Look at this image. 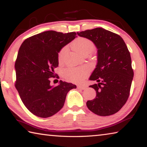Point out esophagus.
Wrapping results in <instances>:
<instances>
[{"label":"esophagus","mask_w":147,"mask_h":147,"mask_svg":"<svg viewBox=\"0 0 147 147\" xmlns=\"http://www.w3.org/2000/svg\"><path fill=\"white\" fill-rule=\"evenodd\" d=\"M87 88H88V86H86V85H80V86H78V89H82V90H84V89H86Z\"/></svg>","instance_id":"1"}]
</instances>
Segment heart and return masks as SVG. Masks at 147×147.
<instances>
[{
  "label": "heart",
  "instance_id": "obj_1",
  "mask_svg": "<svg viewBox=\"0 0 147 147\" xmlns=\"http://www.w3.org/2000/svg\"><path fill=\"white\" fill-rule=\"evenodd\" d=\"M72 48L77 53L84 55L90 54L94 51V46L93 42L89 39L84 38H78L72 43ZM67 49L66 47L60 50L58 53V60L61 61L64 58ZM64 76L68 80L74 83H80L88 74V70L86 67L68 68L63 72Z\"/></svg>",
  "mask_w": 147,
  "mask_h": 147
}]
</instances>
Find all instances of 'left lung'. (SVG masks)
Masks as SVG:
<instances>
[{"instance_id":"left-lung-1","label":"left lung","mask_w":147,"mask_h":147,"mask_svg":"<svg viewBox=\"0 0 147 147\" xmlns=\"http://www.w3.org/2000/svg\"><path fill=\"white\" fill-rule=\"evenodd\" d=\"M77 34L91 41L97 49V63L89 77L97 82L89 86L96 95L86 105L98 115H113L125 104L130 94L134 77L130 52L120 36L102 28Z\"/></svg>"}]
</instances>
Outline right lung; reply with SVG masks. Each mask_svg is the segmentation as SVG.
<instances>
[{
    "instance_id": "1",
    "label": "right lung",
    "mask_w": 147,
    "mask_h": 147,
    "mask_svg": "<svg viewBox=\"0 0 147 147\" xmlns=\"http://www.w3.org/2000/svg\"><path fill=\"white\" fill-rule=\"evenodd\" d=\"M76 32L45 31L30 37L20 47L15 63L16 88L26 108L42 118L54 115L63 108L67 94L76 86L59 81L54 87L49 78L58 66L60 50L76 38Z\"/></svg>"
}]
</instances>
